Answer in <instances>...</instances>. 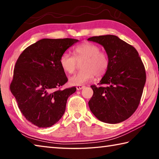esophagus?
Returning <instances> with one entry per match:
<instances>
[{
  "instance_id": "1",
  "label": "esophagus",
  "mask_w": 159,
  "mask_h": 159,
  "mask_svg": "<svg viewBox=\"0 0 159 159\" xmlns=\"http://www.w3.org/2000/svg\"><path fill=\"white\" fill-rule=\"evenodd\" d=\"M85 88L84 85H79V86H77L76 89H77V90H81V89H83V88Z\"/></svg>"
}]
</instances>
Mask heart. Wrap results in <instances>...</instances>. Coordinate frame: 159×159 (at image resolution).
Masks as SVG:
<instances>
[{"label": "heart", "mask_w": 159, "mask_h": 159, "mask_svg": "<svg viewBox=\"0 0 159 159\" xmlns=\"http://www.w3.org/2000/svg\"><path fill=\"white\" fill-rule=\"evenodd\" d=\"M74 57L68 52H64L60 59V64L64 71L73 74L78 62L82 69L79 73L69 78V83L79 86L92 80L95 76L102 77L109 68V60L107 54L100 51V48L93 43L85 42L74 50Z\"/></svg>", "instance_id": "1"}]
</instances>
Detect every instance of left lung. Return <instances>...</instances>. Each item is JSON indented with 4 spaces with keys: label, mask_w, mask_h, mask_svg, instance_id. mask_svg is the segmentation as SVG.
I'll use <instances>...</instances> for the list:
<instances>
[{
    "label": "left lung",
    "mask_w": 159,
    "mask_h": 159,
    "mask_svg": "<svg viewBox=\"0 0 159 159\" xmlns=\"http://www.w3.org/2000/svg\"><path fill=\"white\" fill-rule=\"evenodd\" d=\"M88 41L102 45L109 60V68L99 83L103 85H91L90 111L104 123L124 121L138 107L146 82L141 58L135 48L114 35L93 36Z\"/></svg>",
    "instance_id": "obj_1"
}]
</instances>
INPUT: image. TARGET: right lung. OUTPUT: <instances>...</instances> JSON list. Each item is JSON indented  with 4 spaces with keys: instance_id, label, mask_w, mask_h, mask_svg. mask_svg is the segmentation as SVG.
<instances>
[{
    "instance_id": "obj_1",
    "label": "right lung",
    "mask_w": 159,
    "mask_h": 159,
    "mask_svg": "<svg viewBox=\"0 0 159 159\" xmlns=\"http://www.w3.org/2000/svg\"><path fill=\"white\" fill-rule=\"evenodd\" d=\"M77 39H43L23 51L15 66L10 91L26 120L39 128L51 127L66 110L75 87L60 90L67 77L60 64L65 51Z\"/></svg>"
}]
</instances>
